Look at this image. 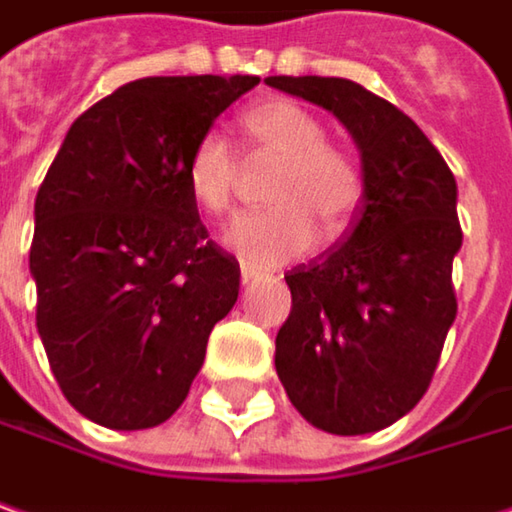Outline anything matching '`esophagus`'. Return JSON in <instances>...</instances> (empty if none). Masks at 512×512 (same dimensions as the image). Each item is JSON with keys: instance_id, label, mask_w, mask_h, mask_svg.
Instances as JSON below:
<instances>
[{"instance_id": "esophagus-1", "label": "esophagus", "mask_w": 512, "mask_h": 512, "mask_svg": "<svg viewBox=\"0 0 512 512\" xmlns=\"http://www.w3.org/2000/svg\"><path fill=\"white\" fill-rule=\"evenodd\" d=\"M260 275H263V269H257L252 263H240V281H243V284H252Z\"/></svg>"}]
</instances>
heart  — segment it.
Returning a JSON list of instances; mask_svg holds the SVG:
<instances>
[{
  "label": "heart",
  "instance_id": "b5f03b06",
  "mask_svg": "<svg viewBox=\"0 0 512 512\" xmlns=\"http://www.w3.org/2000/svg\"><path fill=\"white\" fill-rule=\"evenodd\" d=\"M243 133L260 156L278 162V170L266 188L272 205L237 217L223 231L228 249L252 263H281L304 255L318 228L324 240L342 237L362 202V170L350 153L327 144L316 115L292 101H266L243 115ZM237 176L240 165L226 138L205 133L196 141L185 179L208 214L231 211Z\"/></svg>",
  "mask_w": 512,
  "mask_h": 512
}]
</instances>
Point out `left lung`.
Returning a JSON list of instances; mask_svg holds the SVG:
<instances>
[{
	"instance_id": "8db88e82",
	"label": "left lung",
	"mask_w": 512,
	"mask_h": 512,
	"mask_svg": "<svg viewBox=\"0 0 512 512\" xmlns=\"http://www.w3.org/2000/svg\"><path fill=\"white\" fill-rule=\"evenodd\" d=\"M339 118L362 167L342 246L286 272L292 310L275 339L289 403L330 435H371L426 394L455 321L458 185L435 144L394 104L345 77H266Z\"/></svg>"
}]
</instances>
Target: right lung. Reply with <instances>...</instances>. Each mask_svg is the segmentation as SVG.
Returning a JSON list of instances; mask_svg holds the SVG:
<instances>
[{"label": "right lung", "mask_w": 512, "mask_h": 512, "mask_svg": "<svg viewBox=\"0 0 512 512\" xmlns=\"http://www.w3.org/2000/svg\"><path fill=\"white\" fill-rule=\"evenodd\" d=\"M255 75L144 77L86 109L34 202L37 330L66 400L92 423L153 429L185 403L240 292L185 167Z\"/></svg>", "instance_id": "obj_1"}]
</instances>
